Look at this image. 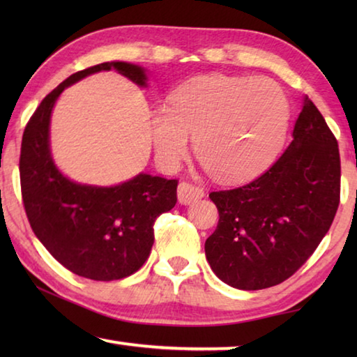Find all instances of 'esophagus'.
<instances>
[{"instance_id":"1","label":"esophagus","mask_w":357,"mask_h":357,"mask_svg":"<svg viewBox=\"0 0 357 357\" xmlns=\"http://www.w3.org/2000/svg\"><path fill=\"white\" fill-rule=\"evenodd\" d=\"M204 197V190L202 187L190 183H181L178 185V200L181 204H190Z\"/></svg>"}]
</instances>
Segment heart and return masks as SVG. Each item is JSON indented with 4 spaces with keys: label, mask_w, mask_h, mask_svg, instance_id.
<instances>
[{
    "label": "heart",
    "mask_w": 357,
    "mask_h": 357,
    "mask_svg": "<svg viewBox=\"0 0 357 357\" xmlns=\"http://www.w3.org/2000/svg\"><path fill=\"white\" fill-rule=\"evenodd\" d=\"M289 102L261 77L204 75L174 93L172 108L151 114L155 159L174 170L189 153L222 183H243L263 172L285 140Z\"/></svg>",
    "instance_id": "heart-1"
}]
</instances>
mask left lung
<instances>
[{"mask_svg": "<svg viewBox=\"0 0 357 357\" xmlns=\"http://www.w3.org/2000/svg\"><path fill=\"white\" fill-rule=\"evenodd\" d=\"M209 198L219 223L204 252L222 282L263 289L291 277L321 243L340 203L338 144L315 104L305 96L293 140L268 172Z\"/></svg>", "mask_w": 357, "mask_h": 357, "instance_id": "1", "label": "left lung"}]
</instances>
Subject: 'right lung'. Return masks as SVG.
Returning a JSON list of instances; mask_svg holds the SVG:
<instances>
[{"mask_svg":"<svg viewBox=\"0 0 357 357\" xmlns=\"http://www.w3.org/2000/svg\"><path fill=\"white\" fill-rule=\"evenodd\" d=\"M114 69L140 88L142 66L110 61L75 72L40 102L22 140L20 183L33 231L64 268L84 279L110 282L137 273L154 244V222L176 204V179L148 173L110 187L80 184L59 172L50 149L53 107L66 88Z\"/></svg>","mask_w":357,"mask_h":357,"instance_id":"obj_1","label":"right lung"}]
</instances>
